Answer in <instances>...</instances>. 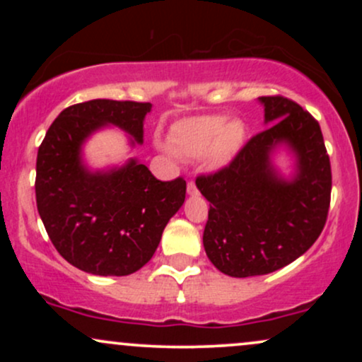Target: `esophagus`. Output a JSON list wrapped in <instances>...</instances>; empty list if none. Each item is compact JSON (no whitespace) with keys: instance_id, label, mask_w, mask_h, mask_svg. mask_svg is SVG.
I'll return each instance as SVG.
<instances>
[{"instance_id":"1","label":"esophagus","mask_w":362,"mask_h":362,"mask_svg":"<svg viewBox=\"0 0 362 362\" xmlns=\"http://www.w3.org/2000/svg\"><path fill=\"white\" fill-rule=\"evenodd\" d=\"M187 194H189V195H197L199 194V190H197V187H195L194 180H190L189 184H187Z\"/></svg>"}]
</instances>
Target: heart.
<instances>
[{"mask_svg":"<svg viewBox=\"0 0 362 362\" xmlns=\"http://www.w3.org/2000/svg\"><path fill=\"white\" fill-rule=\"evenodd\" d=\"M245 126L224 115H201L177 122L170 131V148L178 156L201 158L206 155L213 168L230 163L243 146Z\"/></svg>","mask_w":362,"mask_h":362,"instance_id":"heart-1","label":"heart"}]
</instances>
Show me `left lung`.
Instances as JSON below:
<instances>
[{"label": "left lung", "mask_w": 362, "mask_h": 362, "mask_svg": "<svg viewBox=\"0 0 362 362\" xmlns=\"http://www.w3.org/2000/svg\"><path fill=\"white\" fill-rule=\"evenodd\" d=\"M259 102L271 127L228 167L195 180L209 201L206 255L231 277L264 276L301 257L322 233L330 206V160L317 120L289 98ZM281 147L295 158L289 177L272 160Z\"/></svg>", "instance_id": "left-lung-1"}]
</instances>
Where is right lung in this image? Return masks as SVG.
<instances>
[{"label":"right lung","mask_w":362,"mask_h":362,"mask_svg":"<svg viewBox=\"0 0 362 362\" xmlns=\"http://www.w3.org/2000/svg\"><path fill=\"white\" fill-rule=\"evenodd\" d=\"M151 103L90 100L57 115L37 153L35 199L45 231L64 260L93 276H129L151 260L185 201L184 178L161 182L138 158L91 170L83 146L114 126L143 144Z\"/></svg>","instance_id":"obj_1"}]
</instances>
